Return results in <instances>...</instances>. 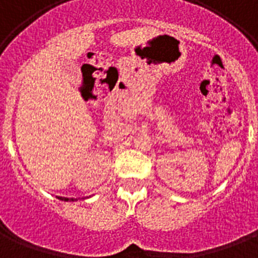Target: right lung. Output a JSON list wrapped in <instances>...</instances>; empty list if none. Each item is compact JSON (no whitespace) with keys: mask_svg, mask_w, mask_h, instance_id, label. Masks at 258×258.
Returning a JSON list of instances; mask_svg holds the SVG:
<instances>
[{"mask_svg":"<svg viewBox=\"0 0 258 258\" xmlns=\"http://www.w3.org/2000/svg\"><path fill=\"white\" fill-rule=\"evenodd\" d=\"M58 200H61V201H70L68 198H64V197H58ZM71 201H74V200H71Z\"/></svg>","mask_w":258,"mask_h":258,"instance_id":"1","label":"right lung"}]
</instances>
